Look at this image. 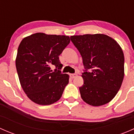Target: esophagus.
<instances>
[{
	"label": "esophagus",
	"mask_w": 134,
	"mask_h": 134,
	"mask_svg": "<svg viewBox=\"0 0 134 134\" xmlns=\"http://www.w3.org/2000/svg\"><path fill=\"white\" fill-rule=\"evenodd\" d=\"M70 77H71V78H74L75 76H76V74H70Z\"/></svg>",
	"instance_id": "34e87169"
}]
</instances>
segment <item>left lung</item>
I'll return each mask as SVG.
<instances>
[{
  "label": "left lung",
  "instance_id": "1",
  "mask_svg": "<svg viewBox=\"0 0 134 134\" xmlns=\"http://www.w3.org/2000/svg\"><path fill=\"white\" fill-rule=\"evenodd\" d=\"M82 56L85 69L83 84L79 87L84 102L99 106L117 94L124 78L125 58L117 42L104 34L71 36Z\"/></svg>",
  "mask_w": 134,
  "mask_h": 134
}]
</instances>
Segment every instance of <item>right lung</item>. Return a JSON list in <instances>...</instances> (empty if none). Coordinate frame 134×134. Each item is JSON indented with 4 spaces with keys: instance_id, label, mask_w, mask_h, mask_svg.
<instances>
[{
    "instance_id": "right-lung-1",
    "label": "right lung",
    "mask_w": 134,
    "mask_h": 134,
    "mask_svg": "<svg viewBox=\"0 0 134 134\" xmlns=\"http://www.w3.org/2000/svg\"><path fill=\"white\" fill-rule=\"evenodd\" d=\"M67 36L36 33L25 37L19 46L15 65L22 88L28 98L40 105H50L62 97L69 83L62 74L59 56L69 44ZM54 65L52 71L50 66Z\"/></svg>"
}]
</instances>
